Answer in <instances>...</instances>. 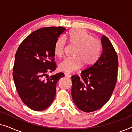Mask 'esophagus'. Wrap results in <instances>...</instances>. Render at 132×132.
Listing matches in <instances>:
<instances>
[{
	"label": "esophagus",
	"mask_w": 132,
	"mask_h": 132,
	"mask_svg": "<svg viewBox=\"0 0 132 132\" xmlns=\"http://www.w3.org/2000/svg\"><path fill=\"white\" fill-rule=\"evenodd\" d=\"M65 76L66 77H68V78H70L71 77V75H70V74L68 73H65Z\"/></svg>",
	"instance_id": "esophagus-1"
}]
</instances>
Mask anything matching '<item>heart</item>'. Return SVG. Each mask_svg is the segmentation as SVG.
Returning <instances> with one entry per match:
<instances>
[{
    "label": "heart",
    "instance_id": "obj_1",
    "mask_svg": "<svg viewBox=\"0 0 132 132\" xmlns=\"http://www.w3.org/2000/svg\"><path fill=\"white\" fill-rule=\"evenodd\" d=\"M77 46L76 59H65L59 65L61 71L67 73H73L82 68L83 64L88 67L94 64L100 56L102 44L100 41L94 38L91 34L82 29H73L67 37H61L55 46V53L59 57L63 56L66 41Z\"/></svg>",
    "mask_w": 132,
    "mask_h": 132
}]
</instances>
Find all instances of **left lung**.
Returning a JSON list of instances; mask_svg holds the SVG:
<instances>
[{"label": "left lung", "instance_id": "8db88e82", "mask_svg": "<svg viewBox=\"0 0 132 132\" xmlns=\"http://www.w3.org/2000/svg\"><path fill=\"white\" fill-rule=\"evenodd\" d=\"M102 53L98 60L71 77V95L76 106L85 112L97 111L108 102L116 85L118 68L117 53L105 35L101 39Z\"/></svg>", "mask_w": 132, "mask_h": 132}]
</instances>
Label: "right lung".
Returning a JSON list of instances; mask_svg holds the SVG:
<instances>
[{"label":"right lung","mask_w":132,"mask_h":132,"mask_svg":"<svg viewBox=\"0 0 132 132\" xmlns=\"http://www.w3.org/2000/svg\"><path fill=\"white\" fill-rule=\"evenodd\" d=\"M65 28L47 27L38 29L21 43L16 52L13 79L23 102L30 109L41 111L52 103L56 84L64 77L59 73L48 77L56 68L55 46Z\"/></svg>","instance_id":"1"}]
</instances>
